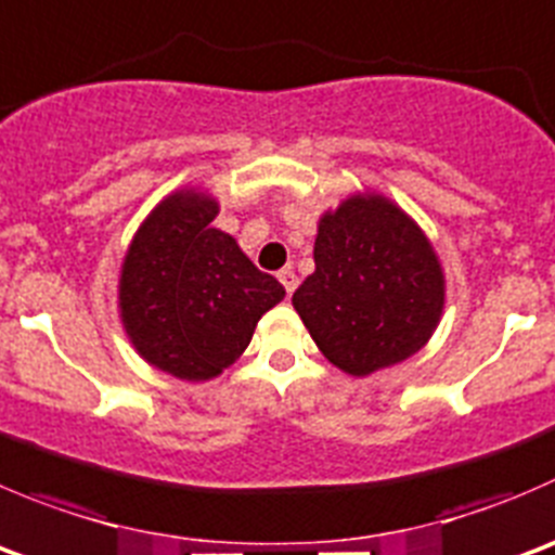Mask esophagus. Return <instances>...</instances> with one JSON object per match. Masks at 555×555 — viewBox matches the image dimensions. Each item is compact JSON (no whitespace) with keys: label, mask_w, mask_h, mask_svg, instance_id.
<instances>
[{"label":"esophagus","mask_w":555,"mask_h":555,"mask_svg":"<svg viewBox=\"0 0 555 555\" xmlns=\"http://www.w3.org/2000/svg\"><path fill=\"white\" fill-rule=\"evenodd\" d=\"M279 282H282V287L287 289V295H293L295 287H298V276H295L293 268H284V271H279Z\"/></svg>","instance_id":"obj_1"}]
</instances>
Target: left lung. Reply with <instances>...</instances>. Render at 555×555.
<instances>
[{
	"instance_id": "left-lung-1",
	"label": "left lung",
	"mask_w": 555,
	"mask_h": 555,
	"mask_svg": "<svg viewBox=\"0 0 555 555\" xmlns=\"http://www.w3.org/2000/svg\"><path fill=\"white\" fill-rule=\"evenodd\" d=\"M314 273L293 306L320 352L352 376L414 354L444 306L439 257L423 230L382 195H352L320 219Z\"/></svg>"
}]
</instances>
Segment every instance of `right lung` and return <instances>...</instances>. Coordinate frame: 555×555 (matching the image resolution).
Masks as SVG:
<instances>
[{"mask_svg":"<svg viewBox=\"0 0 555 555\" xmlns=\"http://www.w3.org/2000/svg\"><path fill=\"white\" fill-rule=\"evenodd\" d=\"M219 206L197 190L165 197L134 233L118 282L129 341L157 369L186 382L222 374L257 322L284 298L233 235L211 228Z\"/></svg>","mask_w":555,"mask_h":555,"instance_id":"obj_1","label":"right lung"}]
</instances>
